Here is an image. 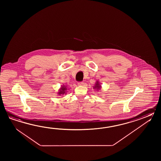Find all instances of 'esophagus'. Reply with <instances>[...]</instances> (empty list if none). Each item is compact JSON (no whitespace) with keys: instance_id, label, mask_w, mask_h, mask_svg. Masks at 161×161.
<instances>
[{"instance_id":"34e87169","label":"esophagus","mask_w":161,"mask_h":161,"mask_svg":"<svg viewBox=\"0 0 161 161\" xmlns=\"http://www.w3.org/2000/svg\"><path fill=\"white\" fill-rule=\"evenodd\" d=\"M84 85V83L83 82H78V85L79 86H83Z\"/></svg>"}]
</instances>
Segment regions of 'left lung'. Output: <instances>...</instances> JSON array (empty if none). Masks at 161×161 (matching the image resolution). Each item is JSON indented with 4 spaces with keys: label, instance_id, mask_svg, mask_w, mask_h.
Masks as SVG:
<instances>
[{
    "label": "left lung",
    "instance_id": "obj_1",
    "mask_svg": "<svg viewBox=\"0 0 161 161\" xmlns=\"http://www.w3.org/2000/svg\"><path fill=\"white\" fill-rule=\"evenodd\" d=\"M101 84L99 83V81L98 80H97L96 82V83H95V85L94 86V87H93V89H96L97 90H101Z\"/></svg>",
    "mask_w": 161,
    "mask_h": 161
}]
</instances>
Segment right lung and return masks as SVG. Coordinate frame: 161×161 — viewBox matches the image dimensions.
Here are the masks:
<instances>
[{"instance_id":"right-lung-1","label":"right lung","mask_w":161,"mask_h":161,"mask_svg":"<svg viewBox=\"0 0 161 161\" xmlns=\"http://www.w3.org/2000/svg\"><path fill=\"white\" fill-rule=\"evenodd\" d=\"M67 90H68V89L67 88V86L63 85L60 87V88L59 89V90H58V96L66 94L67 92Z\"/></svg>"}]
</instances>
